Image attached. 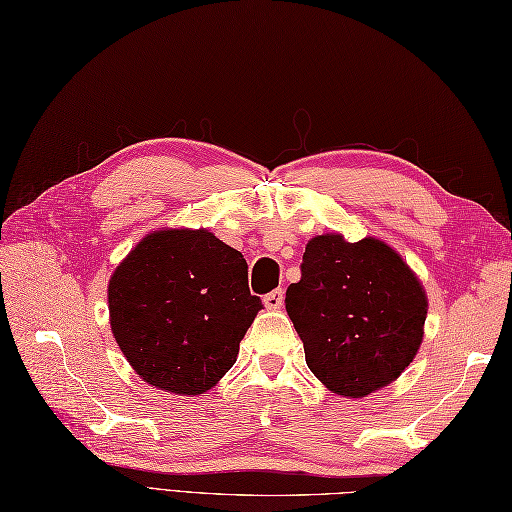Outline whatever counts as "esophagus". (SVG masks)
<instances>
[{
  "mask_svg": "<svg viewBox=\"0 0 512 512\" xmlns=\"http://www.w3.org/2000/svg\"><path fill=\"white\" fill-rule=\"evenodd\" d=\"M264 305L268 310H281L283 305V290H272L264 296Z\"/></svg>",
  "mask_w": 512,
  "mask_h": 512,
  "instance_id": "esophagus-1",
  "label": "esophagus"
}]
</instances>
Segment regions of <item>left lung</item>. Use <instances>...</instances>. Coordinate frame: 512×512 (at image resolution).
Returning <instances> with one entry per match:
<instances>
[{
    "instance_id": "8db88e82",
    "label": "left lung",
    "mask_w": 512,
    "mask_h": 512,
    "mask_svg": "<svg viewBox=\"0 0 512 512\" xmlns=\"http://www.w3.org/2000/svg\"><path fill=\"white\" fill-rule=\"evenodd\" d=\"M285 310L310 371L336 395L362 399L395 382L419 353L427 294L390 244L323 233L305 246Z\"/></svg>"
}]
</instances>
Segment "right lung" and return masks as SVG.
Listing matches in <instances>:
<instances>
[{
	"label": "right lung",
	"mask_w": 512,
	"mask_h": 512,
	"mask_svg": "<svg viewBox=\"0 0 512 512\" xmlns=\"http://www.w3.org/2000/svg\"><path fill=\"white\" fill-rule=\"evenodd\" d=\"M111 331L146 384L202 395L229 373L261 310L240 251L207 229L141 237L109 279Z\"/></svg>",
	"instance_id": "add662e5"
}]
</instances>
